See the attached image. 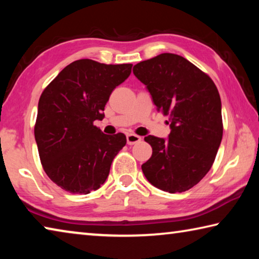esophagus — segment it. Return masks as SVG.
Returning <instances> with one entry per match:
<instances>
[{
	"label": "esophagus",
	"mask_w": 259,
	"mask_h": 259,
	"mask_svg": "<svg viewBox=\"0 0 259 259\" xmlns=\"http://www.w3.org/2000/svg\"><path fill=\"white\" fill-rule=\"evenodd\" d=\"M140 140H142V137L138 135H136V134L126 135V143H128V145H134V144L139 143Z\"/></svg>",
	"instance_id": "1"
}]
</instances>
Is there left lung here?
I'll return each mask as SVG.
<instances>
[{"label": "left lung", "mask_w": 259, "mask_h": 259, "mask_svg": "<svg viewBox=\"0 0 259 259\" xmlns=\"http://www.w3.org/2000/svg\"><path fill=\"white\" fill-rule=\"evenodd\" d=\"M133 71L150 91L156 111L169 116L171 129L166 140L145 137L153 152L143 172L162 191L190 190L208 174L222 142L217 87L208 74L175 54L140 61Z\"/></svg>", "instance_id": "8db88e82"}]
</instances>
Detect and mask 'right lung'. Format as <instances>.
<instances>
[{"instance_id": "add662e5", "label": "right lung", "mask_w": 259, "mask_h": 259, "mask_svg": "<svg viewBox=\"0 0 259 259\" xmlns=\"http://www.w3.org/2000/svg\"><path fill=\"white\" fill-rule=\"evenodd\" d=\"M131 64L106 65L80 59L67 65L38 100L34 126L43 169L52 182L73 194L103 185L114 157L126 144L123 134L105 135L94 124Z\"/></svg>"}]
</instances>
